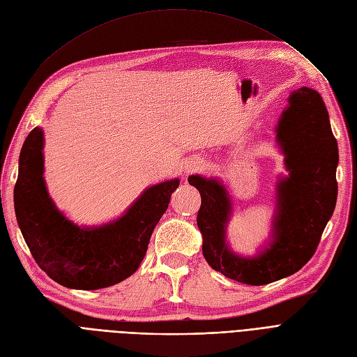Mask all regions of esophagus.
<instances>
[{
  "instance_id": "obj_1",
  "label": "esophagus",
  "mask_w": 357,
  "mask_h": 357,
  "mask_svg": "<svg viewBox=\"0 0 357 357\" xmlns=\"http://www.w3.org/2000/svg\"><path fill=\"white\" fill-rule=\"evenodd\" d=\"M204 168V161L199 158H190L186 164V173H193V171H199Z\"/></svg>"
}]
</instances>
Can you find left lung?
Returning <instances> with one entry per match:
<instances>
[{
    "label": "left lung",
    "mask_w": 357,
    "mask_h": 357,
    "mask_svg": "<svg viewBox=\"0 0 357 357\" xmlns=\"http://www.w3.org/2000/svg\"><path fill=\"white\" fill-rule=\"evenodd\" d=\"M275 132L289 176L277 183L273 240L252 258L228 248L225 233L233 205L221 181L189 177L202 197L197 227L206 262L227 278L249 286L286 278L306 265L337 202L338 149L321 95L305 86L293 91Z\"/></svg>",
    "instance_id": "obj_1"
}]
</instances>
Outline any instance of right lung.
<instances>
[{
    "label": "right lung",
    "mask_w": 357,
    "mask_h": 357,
    "mask_svg": "<svg viewBox=\"0 0 357 357\" xmlns=\"http://www.w3.org/2000/svg\"><path fill=\"white\" fill-rule=\"evenodd\" d=\"M44 130L27 135L19 160L14 205L20 231L36 264L67 289L98 290L129 278L144 261L155 225L178 178L148 188L119 220L79 227L52 202L44 180Z\"/></svg>",
    "instance_id": "obj_1"
}]
</instances>
